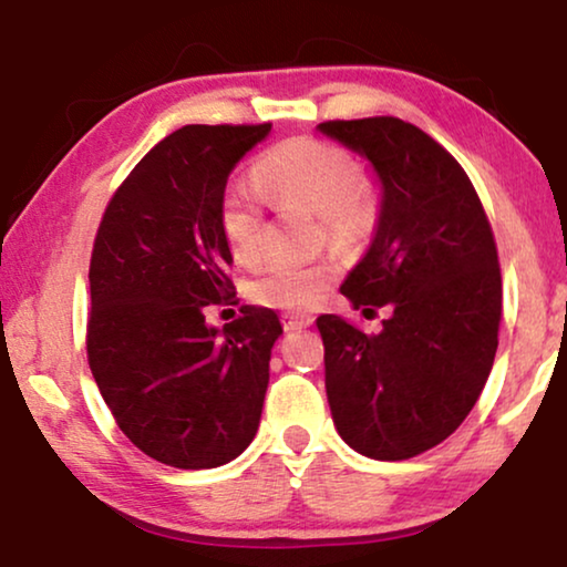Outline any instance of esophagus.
Segmentation results:
<instances>
[{"instance_id": "esophagus-1", "label": "esophagus", "mask_w": 567, "mask_h": 567, "mask_svg": "<svg viewBox=\"0 0 567 567\" xmlns=\"http://www.w3.org/2000/svg\"><path fill=\"white\" fill-rule=\"evenodd\" d=\"M313 323V316L311 313H296V311H288L282 313V327L285 329H306Z\"/></svg>"}]
</instances>
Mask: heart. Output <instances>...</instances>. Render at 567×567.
I'll return each instance as SVG.
<instances>
[{"mask_svg":"<svg viewBox=\"0 0 567 567\" xmlns=\"http://www.w3.org/2000/svg\"><path fill=\"white\" fill-rule=\"evenodd\" d=\"M256 178L269 199L298 205L319 215L334 246H350L371 230L373 202L358 181L352 157L337 145L313 137L285 140L267 150ZM264 202L248 184H233L220 202V230L233 259L256 264L264 254ZM329 264L275 261L254 279L251 296L264 306L308 311L331 282Z\"/></svg>","mask_w":567,"mask_h":567,"instance_id":"heart-1","label":"heart"}]
</instances>
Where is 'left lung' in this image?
Masks as SVG:
<instances>
[{
	"instance_id": "8db88e82",
	"label": "left lung",
	"mask_w": 567,
	"mask_h": 567,
	"mask_svg": "<svg viewBox=\"0 0 567 567\" xmlns=\"http://www.w3.org/2000/svg\"><path fill=\"white\" fill-rule=\"evenodd\" d=\"M323 137L371 163L381 186L371 246L342 282L379 334L316 319L337 433L362 456L399 462L437 446L472 412L493 371L503 288L497 248L470 176L394 116L323 121Z\"/></svg>"
}]
</instances>
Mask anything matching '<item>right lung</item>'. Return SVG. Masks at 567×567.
<instances>
[{"label":"right lung","mask_w":567,"mask_h":567,"mask_svg":"<svg viewBox=\"0 0 567 567\" xmlns=\"http://www.w3.org/2000/svg\"><path fill=\"white\" fill-rule=\"evenodd\" d=\"M271 124H188L150 150L105 207L90 259L87 360L124 435L155 462L215 470L259 430L282 323L244 306L223 329L205 306L233 296L220 202Z\"/></svg>","instance_id":"add662e5"}]
</instances>
